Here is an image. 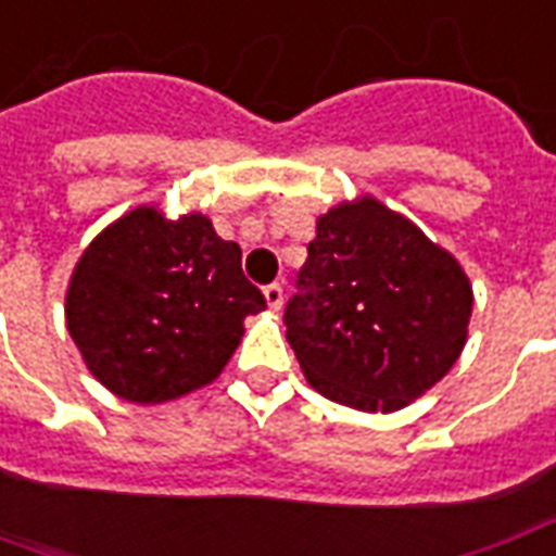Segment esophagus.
<instances>
[{
	"mask_svg": "<svg viewBox=\"0 0 556 556\" xmlns=\"http://www.w3.org/2000/svg\"><path fill=\"white\" fill-rule=\"evenodd\" d=\"M265 300H268V308L279 312V308H282V286L274 282V286L265 288Z\"/></svg>",
	"mask_w": 556,
	"mask_h": 556,
	"instance_id": "1",
	"label": "esophagus"
}]
</instances>
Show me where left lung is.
Returning a JSON list of instances; mask_svg holds the SVG:
<instances>
[{
	"label": "left lung",
	"instance_id": "left-lung-1",
	"mask_svg": "<svg viewBox=\"0 0 556 556\" xmlns=\"http://www.w3.org/2000/svg\"><path fill=\"white\" fill-rule=\"evenodd\" d=\"M286 308L288 344L326 400L391 414L460 358L472 286L460 262L372 194L332 206Z\"/></svg>",
	"mask_w": 556,
	"mask_h": 556
}]
</instances>
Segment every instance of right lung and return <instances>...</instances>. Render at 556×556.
<instances>
[{"label":"right lung","mask_w":556,"mask_h":556,"mask_svg":"<svg viewBox=\"0 0 556 556\" xmlns=\"http://www.w3.org/2000/svg\"><path fill=\"white\" fill-rule=\"evenodd\" d=\"M265 296L241 274V248L201 212L137 206L80 253L66 329L87 370L137 405L180 400L222 376L244 317Z\"/></svg>","instance_id":"add662e5"}]
</instances>
